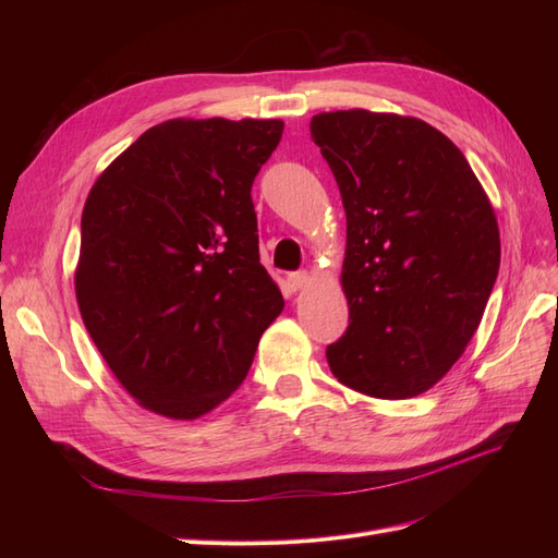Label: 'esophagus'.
Returning <instances> with one entry per match:
<instances>
[{
    "label": "esophagus",
    "instance_id": "esophagus-1",
    "mask_svg": "<svg viewBox=\"0 0 558 558\" xmlns=\"http://www.w3.org/2000/svg\"><path fill=\"white\" fill-rule=\"evenodd\" d=\"M286 283H289L291 291H302L310 283V275L307 272H291L286 277Z\"/></svg>",
    "mask_w": 558,
    "mask_h": 558
}]
</instances>
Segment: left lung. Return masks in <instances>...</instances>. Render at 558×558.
<instances>
[{"mask_svg": "<svg viewBox=\"0 0 558 558\" xmlns=\"http://www.w3.org/2000/svg\"><path fill=\"white\" fill-rule=\"evenodd\" d=\"M312 140L347 214L349 328L332 375L369 398L426 393L475 335L500 267L492 202L465 156L412 116L316 113Z\"/></svg>", "mask_w": 558, "mask_h": 558, "instance_id": "obj_1", "label": "left lung"}]
</instances>
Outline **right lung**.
<instances>
[{
    "label": "right lung",
    "instance_id": "add662e5",
    "mask_svg": "<svg viewBox=\"0 0 558 558\" xmlns=\"http://www.w3.org/2000/svg\"><path fill=\"white\" fill-rule=\"evenodd\" d=\"M281 121L172 118L99 174L81 216L76 302L142 408L193 421L238 391L283 310L251 185Z\"/></svg>",
    "mask_w": 558,
    "mask_h": 558
}]
</instances>
